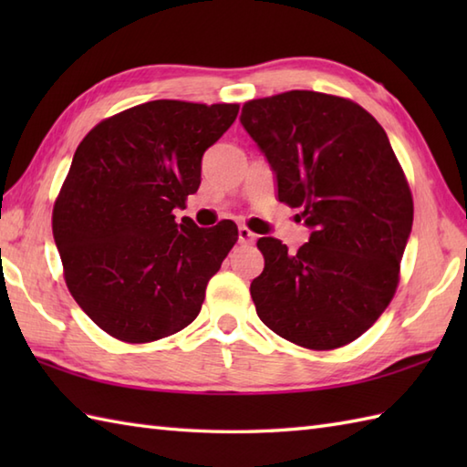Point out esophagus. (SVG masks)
Returning a JSON list of instances; mask_svg holds the SVG:
<instances>
[{"instance_id": "obj_1", "label": "esophagus", "mask_w": 467, "mask_h": 467, "mask_svg": "<svg viewBox=\"0 0 467 467\" xmlns=\"http://www.w3.org/2000/svg\"><path fill=\"white\" fill-rule=\"evenodd\" d=\"M256 241V234L251 233L246 226H239V243L241 244H253Z\"/></svg>"}]
</instances>
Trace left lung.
Here are the masks:
<instances>
[{"mask_svg":"<svg viewBox=\"0 0 467 467\" xmlns=\"http://www.w3.org/2000/svg\"><path fill=\"white\" fill-rule=\"evenodd\" d=\"M241 124L269 161L279 201L311 228L295 254L273 236L256 243V315L306 349L355 341L393 299L413 224L389 138L359 104L309 90L246 102Z\"/></svg>","mask_w":467,"mask_h":467,"instance_id":"8db88e82","label":"left lung"}]
</instances>
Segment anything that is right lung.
Returning <instances> with one entry per match:
<instances>
[{"label": "right lung", "instance_id": "1", "mask_svg": "<svg viewBox=\"0 0 467 467\" xmlns=\"http://www.w3.org/2000/svg\"><path fill=\"white\" fill-rule=\"evenodd\" d=\"M236 114L239 104L154 100L106 118L76 148L54 241L69 293L108 335L150 343L201 313L239 228L176 223L172 211L198 191L202 154Z\"/></svg>", "mask_w": 467, "mask_h": 467}]
</instances>
